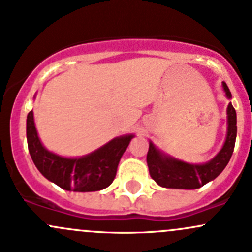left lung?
<instances>
[{
	"label": "left lung",
	"mask_w": 252,
	"mask_h": 252,
	"mask_svg": "<svg viewBox=\"0 0 252 252\" xmlns=\"http://www.w3.org/2000/svg\"><path fill=\"white\" fill-rule=\"evenodd\" d=\"M228 100L232 98L227 84L222 83ZM236 139V112L229 102L227 108V136L222 149L208 162L200 164L188 163L162 152L150 141L147 152V166L152 179L162 188L168 189H199L216 179L229 162L234 151Z\"/></svg>",
	"instance_id": "left-lung-1"
}]
</instances>
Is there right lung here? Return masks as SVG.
Masks as SVG:
<instances>
[{"label":"right lung","instance_id":"obj_1","mask_svg":"<svg viewBox=\"0 0 252 252\" xmlns=\"http://www.w3.org/2000/svg\"><path fill=\"white\" fill-rule=\"evenodd\" d=\"M134 134L117 136L95 151L81 157H63L48 151L35 128L34 113L27 117L29 154L39 172L50 182L68 191H98L110 187L118 163Z\"/></svg>","mask_w":252,"mask_h":252}]
</instances>
